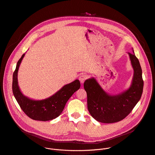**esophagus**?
Segmentation results:
<instances>
[{
  "instance_id": "1",
  "label": "esophagus",
  "mask_w": 155,
  "mask_h": 155,
  "mask_svg": "<svg viewBox=\"0 0 155 155\" xmlns=\"http://www.w3.org/2000/svg\"><path fill=\"white\" fill-rule=\"evenodd\" d=\"M87 77L86 74H81L79 77V80L81 83H83L84 82V81L87 79Z\"/></svg>"
}]
</instances>
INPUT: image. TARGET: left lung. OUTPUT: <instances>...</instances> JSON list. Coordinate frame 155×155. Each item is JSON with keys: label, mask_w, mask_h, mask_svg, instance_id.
<instances>
[{"label": "left lung", "mask_w": 155, "mask_h": 155, "mask_svg": "<svg viewBox=\"0 0 155 155\" xmlns=\"http://www.w3.org/2000/svg\"><path fill=\"white\" fill-rule=\"evenodd\" d=\"M132 51V53H127L134 70L132 82L127 90L111 95L103 90L94 77L87 79L84 83L87 109L91 115L99 122L113 123L123 120L141 98L143 88L142 71L133 48Z\"/></svg>", "instance_id": "obj_1"}]
</instances>
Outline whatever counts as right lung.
<instances>
[{
  "instance_id": "obj_1",
  "label": "right lung",
  "mask_w": 155,
  "mask_h": 155,
  "mask_svg": "<svg viewBox=\"0 0 155 155\" xmlns=\"http://www.w3.org/2000/svg\"><path fill=\"white\" fill-rule=\"evenodd\" d=\"M25 53L16 64L13 75L12 90L13 95L23 111L31 119L46 121L59 117L72 94L80 87L78 80L64 85L51 96L41 100H34L25 96L21 91L18 81V72L21 62Z\"/></svg>"
}]
</instances>
